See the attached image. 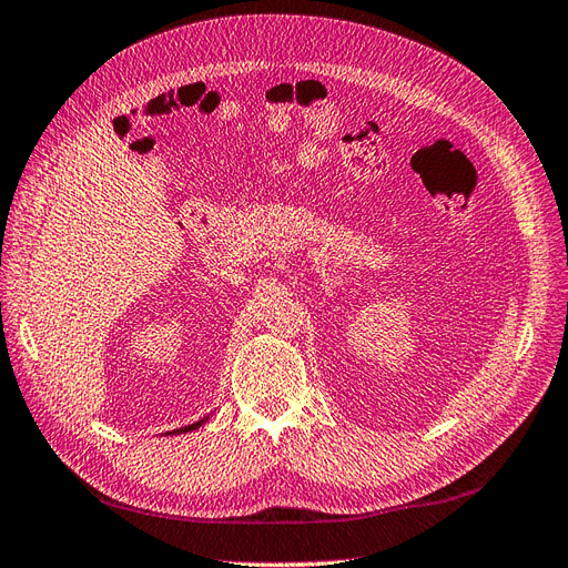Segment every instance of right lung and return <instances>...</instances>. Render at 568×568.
Wrapping results in <instances>:
<instances>
[{
	"instance_id": "1",
	"label": "right lung",
	"mask_w": 568,
	"mask_h": 568,
	"mask_svg": "<svg viewBox=\"0 0 568 568\" xmlns=\"http://www.w3.org/2000/svg\"><path fill=\"white\" fill-rule=\"evenodd\" d=\"M205 419H201V422H196V424H189V426H182V428H178V432H173V434H184V432H194V428H199L201 424H203Z\"/></svg>"
}]
</instances>
